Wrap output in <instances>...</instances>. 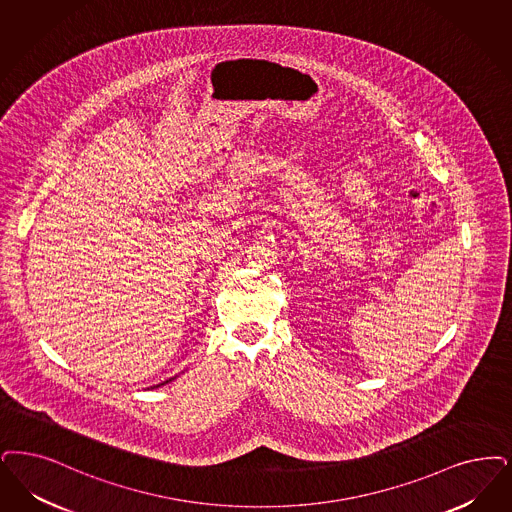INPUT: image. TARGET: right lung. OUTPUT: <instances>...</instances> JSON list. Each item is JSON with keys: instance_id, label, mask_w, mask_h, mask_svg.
Returning a JSON list of instances; mask_svg holds the SVG:
<instances>
[{"instance_id": "right-lung-1", "label": "right lung", "mask_w": 512, "mask_h": 512, "mask_svg": "<svg viewBox=\"0 0 512 512\" xmlns=\"http://www.w3.org/2000/svg\"><path fill=\"white\" fill-rule=\"evenodd\" d=\"M169 381H171V379H169ZM169 381H164L162 385H165V383H169ZM162 385H156V387H152V389H158V387H162Z\"/></svg>"}]
</instances>
